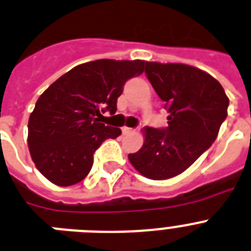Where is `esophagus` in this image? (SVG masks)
<instances>
[{
    "mask_svg": "<svg viewBox=\"0 0 251 251\" xmlns=\"http://www.w3.org/2000/svg\"><path fill=\"white\" fill-rule=\"evenodd\" d=\"M122 132H123V134H129V133H132V132H133V129H132V128H129V127H123V128H122Z\"/></svg>",
    "mask_w": 251,
    "mask_h": 251,
    "instance_id": "esophagus-1",
    "label": "esophagus"
}]
</instances>
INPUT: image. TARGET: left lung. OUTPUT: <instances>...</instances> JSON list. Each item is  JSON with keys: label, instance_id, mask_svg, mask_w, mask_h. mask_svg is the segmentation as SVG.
Segmentation results:
<instances>
[{"label": "left lung", "instance_id": "1", "mask_svg": "<svg viewBox=\"0 0 251 251\" xmlns=\"http://www.w3.org/2000/svg\"><path fill=\"white\" fill-rule=\"evenodd\" d=\"M145 72L165 101L169 126L143 128V146L128 158L143 176L165 180L187 170L215 142L228 98L215 77L193 66L146 62Z\"/></svg>", "mask_w": 251, "mask_h": 251}]
</instances>
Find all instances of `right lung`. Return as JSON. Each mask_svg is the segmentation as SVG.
<instances>
[{"instance_id":"1","label":"right lung","mask_w":251,"mask_h":251,"mask_svg":"<svg viewBox=\"0 0 251 251\" xmlns=\"http://www.w3.org/2000/svg\"><path fill=\"white\" fill-rule=\"evenodd\" d=\"M145 61L98 59L78 64L40 95L30 114L27 145L36 169L49 181L70 187L87 176L94 152L119 128L100 123L117 111L124 83L143 72Z\"/></svg>"}]
</instances>
